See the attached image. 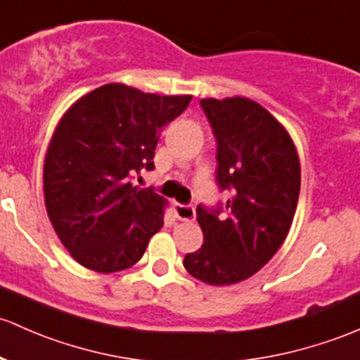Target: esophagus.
Returning a JSON list of instances; mask_svg holds the SVG:
<instances>
[{"label":"esophagus","mask_w":360,"mask_h":360,"mask_svg":"<svg viewBox=\"0 0 360 360\" xmlns=\"http://www.w3.org/2000/svg\"><path fill=\"white\" fill-rule=\"evenodd\" d=\"M172 212L179 221H193L195 219V209L191 205H181V203H172Z\"/></svg>","instance_id":"obj_1"}]
</instances>
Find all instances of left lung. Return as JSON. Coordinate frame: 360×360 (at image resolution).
<instances>
[{"instance_id": "1", "label": "left lung", "mask_w": 360, "mask_h": 360, "mask_svg": "<svg viewBox=\"0 0 360 360\" xmlns=\"http://www.w3.org/2000/svg\"><path fill=\"white\" fill-rule=\"evenodd\" d=\"M217 141V184L226 205L196 207L203 245L184 267L212 286L248 279L288 236L298 195L300 160L288 131L262 105L234 96L200 101Z\"/></svg>"}]
</instances>
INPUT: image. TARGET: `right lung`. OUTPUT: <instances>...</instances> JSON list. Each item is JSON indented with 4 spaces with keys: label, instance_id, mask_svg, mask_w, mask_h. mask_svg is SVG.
Here are the masks:
<instances>
[{
    "label": "right lung",
    "instance_id": "obj_1",
    "mask_svg": "<svg viewBox=\"0 0 360 360\" xmlns=\"http://www.w3.org/2000/svg\"><path fill=\"white\" fill-rule=\"evenodd\" d=\"M190 101V94L160 96L113 82L63 113L44 158V203L81 266L101 274L127 269L164 226L167 200L129 181L153 169L162 127Z\"/></svg>",
    "mask_w": 360,
    "mask_h": 360
}]
</instances>
